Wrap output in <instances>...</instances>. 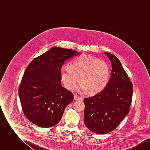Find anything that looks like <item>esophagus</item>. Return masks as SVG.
<instances>
[{"instance_id": "34e87169", "label": "esophagus", "mask_w": 150, "mask_h": 150, "mask_svg": "<svg viewBox=\"0 0 150 150\" xmlns=\"http://www.w3.org/2000/svg\"><path fill=\"white\" fill-rule=\"evenodd\" d=\"M74 100H83V98H81V97H79V96H76V95H74Z\"/></svg>"}]
</instances>
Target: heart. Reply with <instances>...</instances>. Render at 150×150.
<instances>
[{"mask_svg": "<svg viewBox=\"0 0 150 150\" xmlns=\"http://www.w3.org/2000/svg\"><path fill=\"white\" fill-rule=\"evenodd\" d=\"M69 69L61 71V80L64 86L73 91L79 81L83 91L89 90L95 94L101 91L107 85L109 79V69L103 60L92 56L83 55L77 57L68 66Z\"/></svg>", "mask_w": 150, "mask_h": 150, "instance_id": "1", "label": "heart"}]
</instances>
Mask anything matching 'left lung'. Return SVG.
Segmentation results:
<instances>
[{"label":"left lung","mask_w":150,"mask_h":150,"mask_svg":"<svg viewBox=\"0 0 150 150\" xmlns=\"http://www.w3.org/2000/svg\"><path fill=\"white\" fill-rule=\"evenodd\" d=\"M104 53L112 65L107 86L84 100L86 127L97 134L108 133L117 127L128 114L133 95V84L119 59L110 53Z\"/></svg>","instance_id":"obj_1"}]
</instances>
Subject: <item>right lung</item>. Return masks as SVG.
<instances>
[{
	"label": "right lung",
	"instance_id": "obj_1",
	"mask_svg": "<svg viewBox=\"0 0 150 150\" xmlns=\"http://www.w3.org/2000/svg\"><path fill=\"white\" fill-rule=\"evenodd\" d=\"M80 54L53 47L34 58L25 70L18 89L22 108L29 121L50 128L61 120L74 96L61 85V70L64 61Z\"/></svg>",
	"mask_w": 150,
	"mask_h": 150
}]
</instances>
